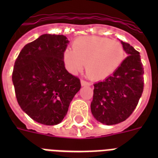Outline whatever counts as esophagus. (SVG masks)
<instances>
[{"instance_id": "esophagus-1", "label": "esophagus", "mask_w": 158, "mask_h": 158, "mask_svg": "<svg viewBox=\"0 0 158 158\" xmlns=\"http://www.w3.org/2000/svg\"><path fill=\"white\" fill-rule=\"evenodd\" d=\"M81 85L82 86H90L91 84L89 82L86 81V80H84V79H81Z\"/></svg>"}]
</instances>
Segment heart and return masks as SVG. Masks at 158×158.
Here are the masks:
<instances>
[{"mask_svg":"<svg viewBox=\"0 0 158 158\" xmlns=\"http://www.w3.org/2000/svg\"><path fill=\"white\" fill-rule=\"evenodd\" d=\"M72 49L73 52L65 50L63 54L67 69L77 74L85 65L87 75L93 80H102L114 74L125 56L121 43L97 36L78 38Z\"/></svg>","mask_w":158,"mask_h":158,"instance_id":"heart-1","label":"heart"}]
</instances>
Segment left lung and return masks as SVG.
I'll use <instances>...</instances> for the list:
<instances>
[{"label":"left lung","mask_w":158,"mask_h":158,"mask_svg":"<svg viewBox=\"0 0 158 158\" xmlns=\"http://www.w3.org/2000/svg\"><path fill=\"white\" fill-rule=\"evenodd\" d=\"M128 56L117 70L94 84L91 111L98 121L107 125L125 121L137 106L143 91V67L139 52L121 41Z\"/></svg>","instance_id":"left-lung-1"}]
</instances>
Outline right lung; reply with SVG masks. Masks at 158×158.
Returning a JSON list of instances; mask_svg holds the SVG:
<instances>
[{"instance_id": "1", "label": "right lung", "mask_w": 158, "mask_h": 158, "mask_svg": "<svg viewBox=\"0 0 158 158\" xmlns=\"http://www.w3.org/2000/svg\"><path fill=\"white\" fill-rule=\"evenodd\" d=\"M68 43L64 35L43 34L26 44L15 62L12 81L19 105L43 125L61 122L81 88L79 78L64 67Z\"/></svg>"}]
</instances>
